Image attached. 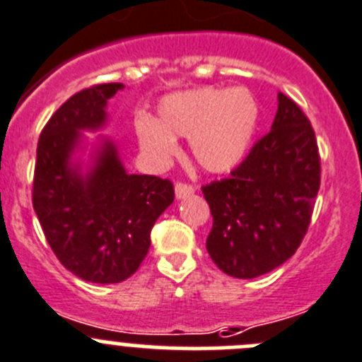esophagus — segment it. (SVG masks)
I'll return each instance as SVG.
<instances>
[{
  "label": "esophagus",
  "mask_w": 362,
  "mask_h": 362,
  "mask_svg": "<svg viewBox=\"0 0 362 362\" xmlns=\"http://www.w3.org/2000/svg\"><path fill=\"white\" fill-rule=\"evenodd\" d=\"M192 192H194V187H192V185L182 184V182H178V184L175 185V196H177L178 199L187 198V196H191Z\"/></svg>",
  "instance_id": "esophagus-1"
}]
</instances>
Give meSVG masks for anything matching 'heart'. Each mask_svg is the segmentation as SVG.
<instances>
[{"mask_svg": "<svg viewBox=\"0 0 362 362\" xmlns=\"http://www.w3.org/2000/svg\"><path fill=\"white\" fill-rule=\"evenodd\" d=\"M259 124V104L247 88L203 86L171 93L159 104V122L138 118L143 152L168 163L177 138L191 139L196 163L209 173H228L247 156Z\"/></svg>", "mask_w": 362, "mask_h": 362, "instance_id": "obj_1", "label": "heart"}]
</instances>
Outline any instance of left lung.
<instances>
[{"label": "left lung", "instance_id": "obj_1", "mask_svg": "<svg viewBox=\"0 0 362 362\" xmlns=\"http://www.w3.org/2000/svg\"><path fill=\"white\" fill-rule=\"evenodd\" d=\"M320 189L310 120L285 93L269 134L223 180L203 185L214 224L206 251L224 274L252 279L285 263L303 242Z\"/></svg>", "mask_w": 362, "mask_h": 362}]
</instances>
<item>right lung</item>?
<instances>
[{
  "instance_id": "obj_1",
  "label": "right lung",
  "mask_w": 362,
  "mask_h": 362,
  "mask_svg": "<svg viewBox=\"0 0 362 362\" xmlns=\"http://www.w3.org/2000/svg\"><path fill=\"white\" fill-rule=\"evenodd\" d=\"M122 83L84 88L62 104L42 129L33 177V209L56 258L90 283L125 281L150 247L157 217L173 203L170 180L131 175L110 138H99L83 168L84 131L107 124L106 106Z\"/></svg>"
}]
</instances>
